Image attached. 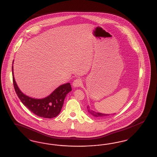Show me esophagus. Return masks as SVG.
I'll return each instance as SVG.
<instances>
[{
    "label": "esophagus",
    "instance_id": "1",
    "mask_svg": "<svg viewBox=\"0 0 157 157\" xmlns=\"http://www.w3.org/2000/svg\"><path fill=\"white\" fill-rule=\"evenodd\" d=\"M73 86L75 87H78L81 86L82 85V81L81 78H77L75 80H74L73 83H72Z\"/></svg>",
    "mask_w": 157,
    "mask_h": 157
}]
</instances>
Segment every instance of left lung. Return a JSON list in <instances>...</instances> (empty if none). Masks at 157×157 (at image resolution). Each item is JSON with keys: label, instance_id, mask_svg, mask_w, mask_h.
<instances>
[{"label": "left lung", "instance_id": "obj_1", "mask_svg": "<svg viewBox=\"0 0 157 157\" xmlns=\"http://www.w3.org/2000/svg\"><path fill=\"white\" fill-rule=\"evenodd\" d=\"M87 111L89 112V114H91L92 116H93L94 117H96L97 118H103L106 117L109 115V114H104L100 113H97V112L91 109L89 106L87 107Z\"/></svg>", "mask_w": 157, "mask_h": 157}]
</instances>
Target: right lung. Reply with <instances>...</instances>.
I'll list each match as a JSON object with an SVG mask.
<instances>
[{
    "mask_svg": "<svg viewBox=\"0 0 157 157\" xmlns=\"http://www.w3.org/2000/svg\"><path fill=\"white\" fill-rule=\"evenodd\" d=\"M12 74L15 91L22 104L33 114L44 118H53L59 114L65 96L72 90L70 83H67L58 87L46 98H33L23 94L18 88L13 75V66H12Z\"/></svg>",
    "mask_w": 157,
    "mask_h": 157,
    "instance_id": "obj_1",
    "label": "right lung"
}]
</instances>
